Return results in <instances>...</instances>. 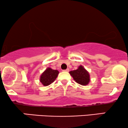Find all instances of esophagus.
I'll list each match as a JSON object with an SVG mask.
<instances>
[{"label":"esophagus","mask_w":128,"mask_h":128,"mask_svg":"<svg viewBox=\"0 0 128 128\" xmlns=\"http://www.w3.org/2000/svg\"><path fill=\"white\" fill-rule=\"evenodd\" d=\"M69 69H65V70H63V71H64V72H69Z\"/></svg>","instance_id":"34e87169"}]
</instances>
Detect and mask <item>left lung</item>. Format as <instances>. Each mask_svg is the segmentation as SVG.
I'll use <instances>...</instances> for the list:
<instances>
[{"mask_svg":"<svg viewBox=\"0 0 128 128\" xmlns=\"http://www.w3.org/2000/svg\"><path fill=\"white\" fill-rule=\"evenodd\" d=\"M75 82L82 86H86L90 81V74L82 65H80L76 70L69 72Z\"/></svg>","mask_w":128,"mask_h":128,"instance_id":"obj_1","label":"left lung"}]
</instances>
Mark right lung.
I'll use <instances>...</instances> for the list:
<instances>
[{"instance_id":"right-lung-1","label":"right lung","mask_w":128,"mask_h":128,"mask_svg":"<svg viewBox=\"0 0 128 128\" xmlns=\"http://www.w3.org/2000/svg\"><path fill=\"white\" fill-rule=\"evenodd\" d=\"M59 73L58 70H53L48 68L41 75L40 81L44 86H49L55 81Z\"/></svg>"}]
</instances>
